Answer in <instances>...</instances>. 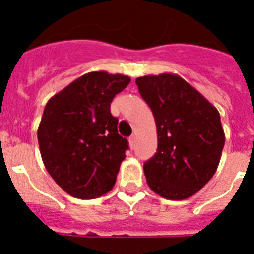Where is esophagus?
<instances>
[{
    "label": "esophagus",
    "mask_w": 254,
    "mask_h": 254,
    "mask_svg": "<svg viewBox=\"0 0 254 254\" xmlns=\"http://www.w3.org/2000/svg\"><path fill=\"white\" fill-rule=\"evenodd\" d=\"M129 146L133 149V147L135 146V137L134 135H131V137H129Z\"/></svg>",
    "instance_id": "34e87169"
}]
</instances>
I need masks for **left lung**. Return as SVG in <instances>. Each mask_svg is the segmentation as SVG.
Here are the masks:
<instances>
[{
	"instance_id": "8db88e82",
	"label": "left lung",
	"mask_w": 254,
	"mask_h": 254,
	"mask_svg": "<svg viewBox=\"0 0 254 254\" xmlns=\"http://www.w3.org/2000/svg\"><path fill=\"white\" fill-rule=\"evenodd\" d=\"M157 125V153L143 165L159 196L183 200L203 189L220 162L225 135L220 115L204 96L174 73L137 77Z\"/></svg>"
}]
</instances>
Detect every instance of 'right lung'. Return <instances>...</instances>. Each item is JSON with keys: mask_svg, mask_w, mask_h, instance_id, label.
<instances>
[{"mask_svg": "<svg viewBox=\"0 0 254 254\" xmlns=\"http://www.w3.org/2000/svg\"><path fill=\"white\" fill-rule=\"evenodd\" d=\"M129 83L119 73L89 72L46 104L38 127L42 159L71 196L95 199L115 186L129 145L117 131L111 103Z\"/></svg>", "mask_w": 254, "mask_h": 254, "instance_id": "add662e5", "label": "right lung"}]
</instances>
